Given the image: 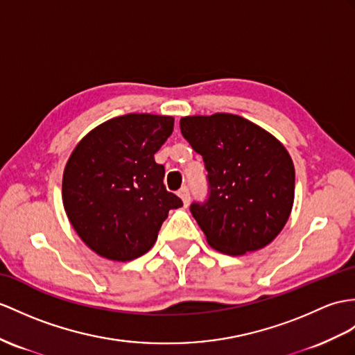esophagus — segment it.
<instances>
[{
  "mask_svg": "<svg viewBox=\"0 0 355 355\" xmlns=\"http://www.w3.org/2000/svg\"><path fill=\"white\" fill-rule=\"evenodd\" d=\"M178 196L180 197V200L184 202V206H188L189 205V191H188V188H180L179 191H178Z\"/></svg>",
  "mask_w": 355,
  "mask_h": 355,
  "instance_id": "esophagus-1",
  "label": "esophagus"
}]
</instances>
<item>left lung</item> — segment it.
<instances>
[{
  "mask_svg": "<svg viewBox=\"0 0 355 355\" xmlns=\"http://www.w3.org/2000/svg\"><path fill=\"white\" fill-rule=\"evenodd\" d=\"M180 131L207 170L209 198L191 205L207 244L230 256L271 244L295 196V168L286 148L263 128L227 112L182 117Z\"/></svg>",
  "mask_w": 355,
  "mask_h": 355,
  "instance_id": "left-lung-1",
  "label": "left lung"
}]
</instances>
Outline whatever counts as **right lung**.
Masks as SVG:
<instances>
[{
    "instance_id": "1",
    "label": "right lung",
    "mask_w": 355,
    "mask_h": 355,
    "mask_svg": "<svg viewBox=\"0 0 355 355\" xmlns=\"http://www.w3.org/2000/svg\"><path fill=\"white\" fill-rule=\"evenodd\" d=\"M171 116H119L76 144L63 171L69 221L94 253L126 262L148 253L170 209L182 200L164 187L155 153L173 132Z\"/></svg>"
}]
</instances>
